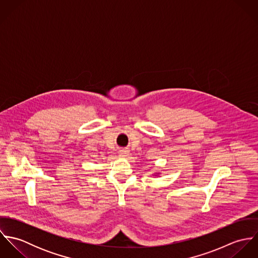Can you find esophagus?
<instances>
[{
  "instance_id": "obj_1",
  "label": "esophagus",
  "mask_w": 258,
  "mask_h": 258,
  "mask_svg": "<svg viewBox=\"0 0 258 258\" xmlns=\"http://www.w3.org/2000/svg\"><path fill=\"white\" fill-rule=\"evenodd\" d=\"M127 154H128V151H127L126 149H120V150H119V155H120V156L124 157V156H126Z\"/></svg>"
}]
</instances>
